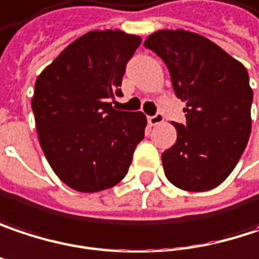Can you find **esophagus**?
Listing matches in <instances>:
<instances>
[{
    "label": "esophagus",
    "mask_w": 259,
    "mask_h": 259,
    "mask_svg": "<svg viewBox=\"0 0 259 259\" xmlns=\"http://www.w3.org/2000/svg\"><path fill=\"white\" fill-rule=\"evenodd\" d=\"M163 121H164V117H163V114H161V112H157L155 115L148 117V123H150V126H158V124H161Z\"/></svg>",
    "instance_id": "34e87169"
}]
</instances>
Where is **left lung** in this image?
Returning a JSON list of instances; mask_svg holds the SVG:
<instances>
[{"label": "left lung", "instance_id": "1", "mask_svg": "<svg viewBox=\"0 0 259 259\" xmlns=\"http://www.w3.org/2000/svg\"><path fill=\"white\" fill-rule=\"evenodd\" d=\"M144 46L166 63L187 123L161 154L166 178L185 191H209L233 172L246 148L253 92L246 68L220 46L184 29H161Z\"/></svg>", "mask_w": 259, "mask_h": 259}]
</instances>
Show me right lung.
<instances>
[{
	"mask_svg": "<svg viewBox=\"0 0 259 259\" xmlns=\"http://www.w3.org/2000/svg\"><path fill=\"white\" fill-rule=\"evenodd\" d=\"M141 36L90 31L71 42L36 78L32 111L39 145L55 174L75 191L117 185L144 139L147 117L106 102L121 96L126 63Z\"/></svg>",
	"mask_w": 259,
	"mask_h": 259,
	"instance_id": "1",
	"label": "right lung"
}]
</instances>
